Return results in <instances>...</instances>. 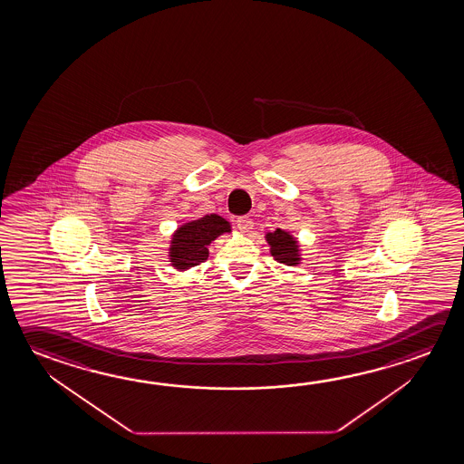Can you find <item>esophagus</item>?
Instances as JSON below:
<instances>
[{
  "instance_id": "esophagus-1",
  "label": "esophagus",
  "mask_w": 464,
  "mask_h": 464,
  "mask_svg": "<svg viewBox=\"0 0 464 464\" xmlns=\"http://www.w3.org/2000/svg\"><path fill=\"white\" fill-rule=\"evenodd\" d=\"M236 225H237L239 231H243V233H249L252 227H254V221H252L249 217H239V218L236 220Z\"/></svg>"
}]
</instances>
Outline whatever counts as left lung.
<instances>
[{
	"label": "left lung",
	"instance_id": "left-lung-1",
	"mask_svg": "<svg viewBox=\"0 0 464 464\" xmlns=\"http://www.w3.org/2000/svg\"><path fill=\"white\" fill-rule=\"evenodd\" d=\"M266 239L270 246V254L276 262L289 266H297L301 264V246L289 231L278 228L274 233H266Z\"/></svg>",
	"mask_w": 464,
	"mask_h": 464
}]
</instances>
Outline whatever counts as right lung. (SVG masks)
Returning <instances> with one entry per match:
<instances>
[{"instance_id":"right-lung-1","label":"right lung","mask_w":464,"mask_h":464,"mask_svg":"<svg viewBox=\"0 0 464 464\" xmlns=\"http://www.w3.org/2000/svg\"><path fill=\"white\" fill-rule=\"evenodd\" d=\"M225 233H231V223L217 213L183 223L171 235L168 247L169 264L179 272L202 264L208 257L207 247Z\"/></svg>"}]
</instances>
